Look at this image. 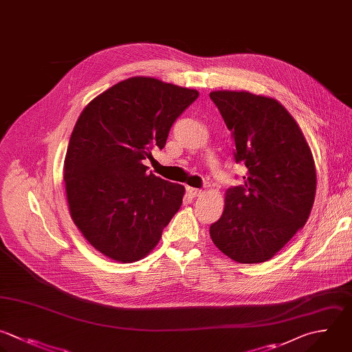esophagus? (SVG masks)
Returning <instances> with one entry per match:
<instances>
[{
    "label": "esophagus",
    "instance_id": "34e87169",
    "mask_svg": "<svg viewBox=\"0 0 352 352\" xmlns=\"http://www.w3.org/2000/svg\"><path fill=\"white\" fill-rule=\"evenodd\" d=\"M186 191L188 192V195H190V197H198V195L202 192V190H199V188H194V187H186Z\"/></svg>",
    "mask_w": 352,
    "mask_h": 352
}]
</instances>
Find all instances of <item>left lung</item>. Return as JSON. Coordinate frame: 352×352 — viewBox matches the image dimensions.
Segmentation results:
<instances>
[{
    "label": "left lung",
    "instance_id": "8db88e82",
    "mask_svg": "<svg viewBox=\"0 0 352 352\" xmlns=\"http://www.w3.org/2000/svg\"><path fill=\"white\" fill-rule=\"evenodd\" d=\"M209 96L231 132L235 162L248 169L243 184L226 191L224 212L210 226V238L234 261H267L311 213L316 190L311 150L275 99L231 91Z\"/></svg>",
    "mask_w": 352,
    "mask_h": 352
}]
</instances>
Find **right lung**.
<instances>
[{
	"instance_id": "1",
	"label": "right lung",
	"mask_w": 352,
	"mask_h": 352,
	"mask_svg": "<svg viewBox=\"0 0 352 352\" xmlns=\"http://www.w3.org/2000/svg\"><path fill=\"white\" fill-rule=\"evenodd\" d=\"M194 89L133 77L95 98L81 113L65 160L70 214L104 256L132 263L160 242L180 209L184 187L153 173L144 160L198 99Z\"/></svg>"
}]
</instances>
